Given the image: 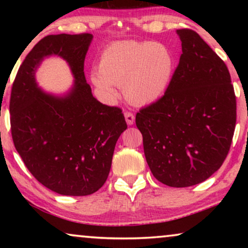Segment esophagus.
Returning a JSON list of instances; mask_svg holds the SVG:
<instances>
[{
	"label": "esophagus",
	"instance_id": "34e87169",
	"mask_svg": "<svg viewBox=\"0 0 248 248\" xmlns=\"http://www.w3.org/2000/svg\"><path fill=\"white\" fill-rule=\"evenodd\" d=\"M125 116V121H126L127 125H133L134 122H135V116L132 113H130V111H125L124 114Z\"/></svg>",
	"mask_w": 248,
	"mask_h": 248
}]
</instances>
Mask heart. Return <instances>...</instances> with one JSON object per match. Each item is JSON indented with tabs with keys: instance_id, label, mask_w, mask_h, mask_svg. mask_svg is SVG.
<instances>
[{
	"instance_id": "heart-1",
	"label": "heart",
	"mask_w": 248,
	"mask_h": 248,
	"mask_svg": "<svg viewBox=\"0 0 248 248\" xmlns=\"http://www.w3.org/2000/svg\"><path fill=\"white\" fill-rule=\"evenodd\" d=\"M174 72V59L159 43L122 40L108 45L100 55L98 72L91 74L94 87L108 101L122 87L128 103L147 106L164 96Z\"/></svg>"
}]
</instances>
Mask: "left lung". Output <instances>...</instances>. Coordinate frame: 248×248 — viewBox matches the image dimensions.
Returning a JSON list of instances; mask_svg holds the SVG:
<instances>
[{"instance_id":"obj_1","label":"left lung","mask_w":248,"mask_h":248,"mask_svg":"<svg viewBox=\"0 0 248 248\" xmlns=\"http://www.w3.org/2000/svg\"><path fill=\"white\" fill-rule=\"evenodd\" d=\"M182 55L164 96L137 114L152 175L171 187L204 182L221 167L236 125L226 64L191 29H178Z\"/></svg>"}]
</instances>
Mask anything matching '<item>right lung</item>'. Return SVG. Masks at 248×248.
I'll use <instances>...</instances> for the list:
<instances>
[{
	"instance_id": "obj_1",
	"label": "right lung",
	"mask_w": 248,
	"mask_h": 248,
	"mask_svg": "<svg viewBox=\"0 0 248 248\" xmlns=\"http://www.w3.org/2000/svg\"><path fill=\"white\" fill-rule=\"evenodd\" d=\"M93 37L46 36L26 56L12 86L15 147L33 177L61 195L97 192L109 174L118 138L127 128L120 108L99 103L87 83L84 59ZM53 55L67 61L75 78L61 96L40 90L35 81L36 69Z\"/></svg>"
}]
</instances>
